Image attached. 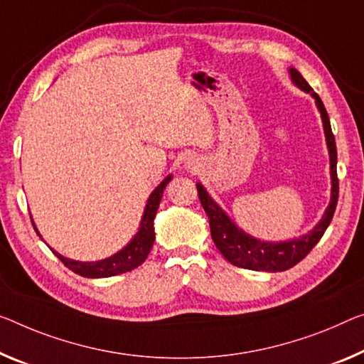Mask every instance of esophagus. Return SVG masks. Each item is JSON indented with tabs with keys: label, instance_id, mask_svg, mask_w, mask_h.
<instances>
[{
	"label": "esophagus",
	"instance_id": "obj_1",
	"mask_svg": "<svg viewBox=\"0 0 364 364\" xmlns=\"http://www.w3.org/2000/svg\"><path fill=\"white\" fill-rule=\"evenodd\" d=\"M200 167V163H198V159H193V158H190L188 161H187V169H192V171H197Z\"/></svg>",
	"mask_w": 364,
	"mask_h": 364
}]
</instances>
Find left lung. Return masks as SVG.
<instances>
[{
  "instance_id": "1",
  "label": "left lung",
  "mask_w": 364,
  "mask_h": 364,
  "mask_svg": "<svg viewBox=\"0 0 364 364\" xmlns=\"http://www.w3.org/2000/svg\"><path fill=\"white\" fill-rule=\"evenodd\" d=\"M289 77L294 86H298L301 91L311 94L316 100L317 110L321 112V119L323 125V133H326V141L328 149V159H331V201L328 206L323 211L321 220L317 225L311 229L309 232L303 234V236L289 239V240H279V242H268V240L255 239L250 234L244 232L242 229L234 225V221L229 218L225 210L221 208L216 201L210 197L206 188L197 183L198 198L201 201L206 216L210 220V229H211V239L220 250L223 257L229 262V264L247 268V270L255 272H284L288 268L299 264L304 257L311 252L312 247L321 240V237L326 232V229L331 225L335 208H337L338 200V178H337V146H335V138L332 133L331 120H328L327 110L323 107L321 97L312 91V87L307 85V81L301 76V73L296 68H289Z\"/></svg>"
}]
</instances>
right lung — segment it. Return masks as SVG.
I'll use <instances>...</instances> for the list:
<instances>
[{"mask_svg": "<svg viewBox=\"0 0 364 364\" xmlns=\"http://www.w3.org/2000/svg\"><path fill=\"white\" fill-rule=\"evenodd\" d=\"M171 181H172V174L167 176L164 181L153 190V193L149 195V198L146 201V206H144V213L141 216V221H139L138 232L132 237V240L125 245V247H122L119 252H115L114 255H110L107 259H102V260H96V262H80V260L66 259V257H63L61 254L55 252L52 247L50 249H52L53 254L63 262L65 267H68L71 272H75L77 275L86 277V278L115 277V275H120V273L130 272L133 268L139 267L144 260H146L149 250L154 244V239H156L154 218H156V213H158L164 190ZM33 229H36L38 236H41V232H38L36 225H33Z\"/></svg>", "mask_w": 364, "mask_h": 364, "instance_id": "add662e5", "label": "right lung"}]
</instances>
